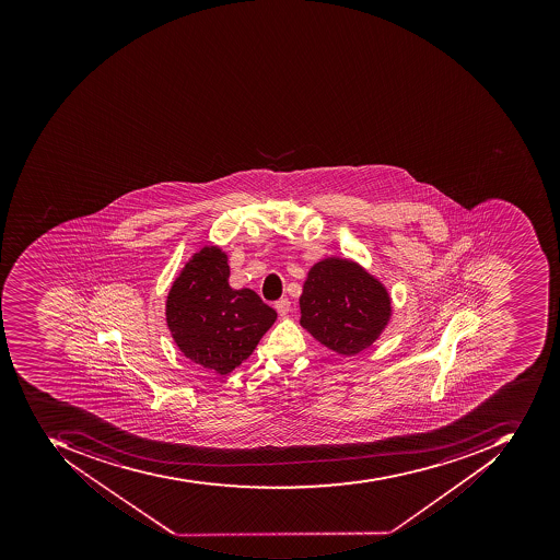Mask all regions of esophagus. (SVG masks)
<instances>
[{
  "instance_id": "1",
  "label": "esophagus",
  "mask_w": 560,
  "mask_h": 560,
  "mask_svg": "<svg viewBox=\"0 0 560 560\" xmlns=\"http://www.w3.org/2000/svg\"><path fill=\"white\" fill-rule=\"evenodd\" d=\"M290 308L291 302L288 300V298H281V300L276 302V310H278V314L281 315V317H284V315L290 312Z\"/></svg>"
}]
</instances>
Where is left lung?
I'll return each mask as SVG.
<instances>
[{
	"mask_svg": "<svg viewBox=\"0 0 560 560\" xmlns=\"http://www.w3.org/2000/svg\"><path fill=\"white\" fill-rule=\"evenodd\" d=\"M300 324L336 353H360L390 317V298L365 269L346 258H326L310 269L300 296Z\"/></svg>",
	"mask_w": 560,
	"mask_h": 560,
	"instance_id": "8db88e82",
	"label": "left lung"
}]
</instances>
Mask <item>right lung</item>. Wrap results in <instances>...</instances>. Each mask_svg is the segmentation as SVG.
Masks as SVG:
<instances>
[{
  "mask_svg": "<svg viewBox=\"0 0 560 560\" xmlns=\"http://www.w3.org/2000/svg\"><path fill=\"white\" fill-rule=\"evenodd\" d=\"M226 254L203 246L171 285L166 320L185 357L226 375L250 357L275 324V308L255 291L233 290Z\"/></svg>",
  "mask_w": 560,
  "mask_h": 560,
  "instance_id": "add662e5",
  "label": "right lung"
}]
</instances>
